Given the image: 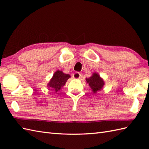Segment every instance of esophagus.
Masks as SVG:
<instances>
[{"label":"esophagus","instance_id":"obj_1","mask_svg":"<svg viewBox=\"0 0 149 149\" xmlns=\"http://www.w3.org/2000/svg\"><path fill=\"white\" fill-rule=\"evenodd\" d=\"M73 77L74 79H80L81 77V74H80L79 72H75L73 74Z\"/></svg>","mask_w":149,"mask_h":149}]
</instances>
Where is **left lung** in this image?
<instances>
[{
  "label": "left lung",
  "instance_id": "obj_1",
  "mask_svg": "<svg viewBox=\"0 0 149 149\" xmlns=\"http://www.w3.org/2000/svg\"><path fill=\"white\" fill-rule=\"evenodd\" d=\"M86 83L88 84L93 93H97L100 91L105 84L103 79L97 72H94L91 77L86 78Z\"/></svg>",
  "mask_w": 149,
  "mask_h": 149
}]
</instances>
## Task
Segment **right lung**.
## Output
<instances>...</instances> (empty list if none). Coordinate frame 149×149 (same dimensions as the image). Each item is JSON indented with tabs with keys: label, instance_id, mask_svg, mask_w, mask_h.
<instances>
[{
	"label": "right lung",
	"instance_id": "add662e5",
	"mask_svg": "<svg viewBox=\"0 0 149 149\" xmlns=\"http://www.w3.org/2000/svg\"><path fill=\"white\" fill-rule=\"evenodd\" d=\"M70 77V75L65 74L62 70H58L53 74L52 77L49 82V83L47 84V86L49 88V90L54 91L57 93L58 91L62 89V88L66 84V81Z\"/></svg>",
	"mask_w": 149,
	"mask_h": 149
}]
</instances>
